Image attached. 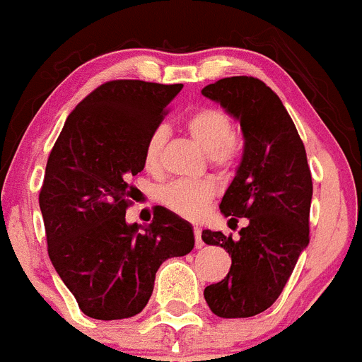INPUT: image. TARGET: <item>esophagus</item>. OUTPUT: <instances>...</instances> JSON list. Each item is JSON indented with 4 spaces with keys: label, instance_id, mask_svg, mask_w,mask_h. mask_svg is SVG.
Instances as JSON below:
<instances>
[{
    "label": "esophagus",
    "instance_id": "obj_1",
    "mask_svg": "<svg viewBox=\"0 0 362 362\" xmlns=\"http://www.w3.org/2000/svg\"><path fill=\"white\" fill-rule=\"evenodd\" d=\"M193 233H194V243H197L198 249L204 247V240H202V229L200 227H193Z\"/></svg>",
    "mask_w": 362,
    "mask_h": 362
}]
</instances>
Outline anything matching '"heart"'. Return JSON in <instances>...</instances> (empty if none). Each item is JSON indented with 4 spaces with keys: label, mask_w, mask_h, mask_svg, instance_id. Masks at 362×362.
Returning a JSON list of instances; mask_svg holds the SVG:
<instances>
[{
    "label": "heart",
    "mask_w": 362,
    "mask_h": 362,
    "mask_svg": "<svg viewBox=\"0 0 362 362\" xmlns=\"http://www.w3.org/2000/svg\"><path fill=\"white\" fill-rule=\"evenodd\" d=\"M187 129L194 141L207 153L216 165H227L236 158L234 126L229 117L216 108H202L187 119ZM165 132L155 128L144 146V165L155 169L160 160ZM216 194V185L211 180H173L160 189L162 204L182 216L194 218L204 211Z\"/></svg>",
    "instance_id": "b5f03b06"
}]
</instances>
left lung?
Instances as JSON below:
<instances>
[{
  "label": "left lung",
  "mask_w": 362,
  "mask_h": 362,
  "mask_svg": "<svg viewBox=\"0 0 362 362\" xmlns=\"http://www.w3.org/2000/svg\"><path fill=\"white\" fill-rule=\"evenodd\" d=\"M240 120L243 157L221 198L230 223L247 218L233 240L205 229L202 240L229 252L233 265L221 281L205 286L204 298L218 317H250L279 298L308 245L312 175L307 151L279 97L263 81L238 76L202 90Z\"/></svg>",
  "instance_id": "1"
}]
</instances>
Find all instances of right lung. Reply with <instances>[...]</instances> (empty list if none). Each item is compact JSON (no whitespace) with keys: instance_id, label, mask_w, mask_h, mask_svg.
Instances as JSON below:
<instances>
[{"instance_id":"obj_1","label":"right lung","mask_w":362,"mask_h":362,"mask_svg":"<svg viewBox=\"0 0 362 362\" xmlns=\"http://www.w3.org/2000/svg\"><path fill=\"white\" fill-rule=\"evenodd\" d=\"M182 84H100L68 115L47 162L39 207L48 256L81 310L133 317L148 305L162 262L194 247L193 227L157 205L149 226L126 223L144 146Z\"/></svg>"}]
</instances>
